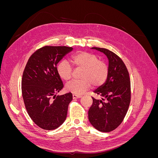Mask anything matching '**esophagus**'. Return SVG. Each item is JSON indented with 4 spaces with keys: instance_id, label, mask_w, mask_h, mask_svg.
Returning <instances> with one entry per match:
<instances>
[{
    "instance_id": "obj_1",
    "label": "esophagus",
    "mask_w": 158,
    "mask_h": 158,
    "mask_svg": "<svg viewBox=\"0 0 158 158\" xmlns=\"http://www.w3.org/2000/svg\"><path fill=\"white\" fill-rule=\"evenodd\" d=\"M73 99H77V98H80L81 97H82V95H76V94H73Z\"/></svg>"
}]
</instances>
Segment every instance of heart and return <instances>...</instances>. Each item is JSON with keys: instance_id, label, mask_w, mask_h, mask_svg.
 Instances as JSON below:
<instances>
[{"instance_id": "1", "label": "heart", "mask_w": 158, "mask_h": 158, "mask_svg": "<svg viewBox=\"0 0 158 158\" xmlns=\"http://www.w3.org/2000/svg\"><path fill=\"white\" fill-rule=\"evenodd\" d=\"M72 63L76 68L82 69L81 80H74L66 85V90L74 94H82L91 84L99 86L106 82L108 74V65L99 60L97 55L88 52H80L71 57ZM57 73L65 81L69 80L73 74V69L66 60H62L56 68Z\"/></svg>"}]
</instances>
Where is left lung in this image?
Wrapping results in <instances>:
<instances>
[{
    "label": "left lung",
    "instance_id": "obj_1",
    "mask_svg": "<svg viewBox=\"0 0 158 158\" xmlns=\"http://www.w3.org/2000/svg\"><path fill=\"white\" fill-rule=\"evenodd\" d=\"M92 49L107 56L109 74L106 82L94 92L102 98H92L93 103L88 111V118L98 131L108 132L121 125L127 113L131 102V81L127 69L120 57L107 49Z\"/></svg>",
    "mask_w": 158,
    "mask_h": 158
}]
</instances>
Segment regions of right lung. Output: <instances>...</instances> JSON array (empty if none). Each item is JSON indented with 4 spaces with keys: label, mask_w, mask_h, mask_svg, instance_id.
<instances>
[{
    "label": "right lung",
    "mask_w": 158,
    "mask_h": 158,
    "mask_svg": "<svg viewBox=\"0 0 158 158\" xmlns=\"http://www.w3.org/2000/svg\"><path fill=\"white\" fill-rule=\"evenodd\" d=\"M73 47L45 46L28 60L22 80V92L28 114L36 125L45 130L56 129L67 115L73 94H56L63 88L56 65Z\"/></svg>",
    "instance_id": "add662e5"
}]
</instances>
